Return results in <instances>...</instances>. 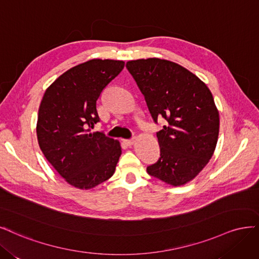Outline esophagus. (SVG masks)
I'll use <instances>...</instances> for the list:
<instances>
[{
	"label": "esophagus",
	"instance_id": "esophagus-1",
	"mask_svg": "<svg viewBox=\"0 0 259 259\" xmlns=\"http://www.w3.org/2000/svg\"><path fill=\"white\" fill-rule=\"evenodd\" d=\"M123 142H124V143H126L127 145H132L133 143H135V142H136V139H127V140H123Z\"/></svg>",
	"mask_w": 259,
	"mask_h": 259
}]
</instances>
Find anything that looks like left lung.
<instances>
[{
	"instance_id": "obj_1",
	"label": "left lung",
	"mask_w": 259,
	"mask_h": 259,
	"mask_svg": "<svg viewBox=\"0 0 259 259\" xmlns=\"http://www.w3.org/2000/svg\"><path fill=\"white\" fill-rule=\"evenodd\" d=\"M153 119L168 124L157 132L160 158L147 173L172 186L194 180L218 144L220 114L210 89L182 65L158 58L128 61Z\"/></svg>"
}]
</instances>
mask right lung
<instances>
[{
  "label": "right lung",
  "mask_w": 259,
  "mask_h": 259,
  "mask_svg": "<svg viewBox=\"0 0 259 259\" xmlns=\"http://www.w3.org/2000/svg\"><path fill=\"white\" fill-rule=\"evenodd\" d=\"M123 66V61L110 59L80 63L60 75L41 99L36 124L39 148L76 188L90 189L105 182L119 160V142L93 129L100 121L98 99Z\"/></svg>",
  "instance_id": "1"
}]
</instances>
